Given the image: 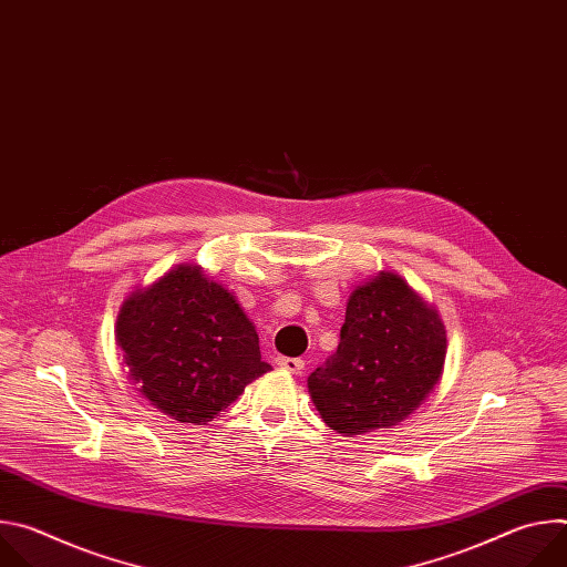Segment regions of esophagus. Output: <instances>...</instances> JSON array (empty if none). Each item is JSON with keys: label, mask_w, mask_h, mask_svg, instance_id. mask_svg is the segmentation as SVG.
Wrapping results in <instances>:
<instances>
[{"label": "esophagus", "mask_w": 567, "mask_h": 567, "mask_svg": "<svg viewBox=\"0 0 567 567\" xmlns=\"http://www.w3.org/2000/svg\"><path fill=\"white\" fill-rule=\"evenodd\" d=\"M282 370H289L291 374H300L305 370V361L302 359H293V357H278L276 361Z\"/></svg>", "instance_id": "34e87169"}]
</instances>
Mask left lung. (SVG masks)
Listing matches in <instances>:
<instances>
[{"mask_svg": "<svg viewBox=\"0 0 567 567\" xmlns=\"http://www.w3.org/2000/svg\"><path fill=\"white\" fill-rule=\"evenodd\" d=\"M446 332L437 311L394 274L354 289L337 352L309 394L322 422L346 435L406 420L442 377Z\"/></svg>", "mask_w": 567, "mask_h": 567, "instance_id": "1", "label": "left lung"}]
</instances>
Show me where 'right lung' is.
I'll list each match as a JSON object with an SVG mask.
<instances>
[{"label":"right lung","instance_id":"right-lung-1","mask_svg":"<svg viewBox=\"0 0 567 567\" xmlns=\"http://www.w3.org/2000/svg\"><path fill=\"white\" fill-rule=\"evenodd\" d=\"M116 341L152 406L186 424L210 422L271 370L235 296L195 265L132 293L116 320Z\"/></svg>","mask_w":567,"mask_h":567}]
</instances>
